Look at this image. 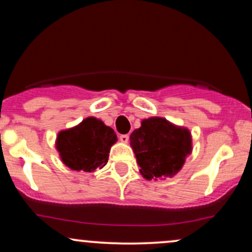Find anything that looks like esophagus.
I'll use <instances>...</instances> for the list:
<instances>
[{"mask_svg":"<svg viewBox=\"0 0 252 252\" xmlns=\"http://www.w3.org/2000/svg\"><path fill=\"white\" fill-rule=\"evenodd\" d=\"M120 141H121V142H123V143H126L129 141V135L128 134L121 135L120 136Z\"/></svg>","mask_w":252,"mask_h":252,"instance_id":"esophagus-1","label":"esophagus"}]
</instances>
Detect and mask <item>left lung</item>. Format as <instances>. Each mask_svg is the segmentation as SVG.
Here are the masks:
<instances>
[{"label":"left lung","mask_w":252,"mask_h":252,"mask_svg":"<svg viewBox=\"0 0 252 252\" xmlns=\"http://www.w3.org/2000/svg\"><path fill=\"white\" fill-rule=\"evenodd\" d=\"M140 172L147 180L175 175L192 152L189 129L176 126L161 117L143 120L130 135Z\"/></svg>","instance_id":"left-lung-1"}]
</instances>
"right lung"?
<instances>
[{
	"instance_id": "1",
	"label": "right lung",
	"mask_w": 252,
	"mask_h": 252,
	"mask_svg": "<svg viewBox=\"0 0 252 252\" xmlns=\"http://www.w3.org/2000/svg\"><path fill=\"white\" fill-rule=\"evenodd\" d=\"M116 141L114 129L100 120L88 117L74 128L58 134L57 149L68 168L94 172L105 166L110 148Z\"/></svg>"
}]
</instances>
